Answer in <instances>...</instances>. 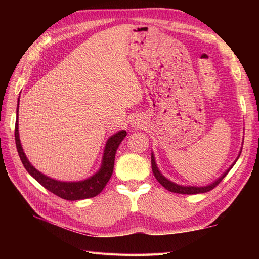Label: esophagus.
I'll return each instance as SVG.
<instances>
[{"label":"esophagus","mask_w":259,"mask_h":259,"mask_svg":"<svg viewBox=\"0 0 259 259\" xmlns=\"http://www.w3.org/2000/svg\"><path fill=\"white\" fill-rule=\"evenodd\" d=\"M133 124H134V125H138V126H139V125H141V122H140V121H137V120H136V121H134V123H133Z\"/></svg>","instance_id":"1"}]
</instances>
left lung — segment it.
Listing matches in <instances>:
<instances>
[{
    "instance_id": "obj_1",
    "label": "left lung",
    "mask_w": 259,
    "mask_h": 259,
    "mask_svg": "<svg viewBox=\"0 0 259 259\" xmlns=\"http://www.w3.org/2000/svg\"><path fill=\"white\" fill-rule=\"evenodd\" d=\"M241 152V151H240ZM240 152L237 157V159L234 161V163L230 166L226 171H225L221 177H219L217 180H214L213 183H211L210 185H207V186H203V187H196V186H181V185H177L172 183V181H170L169 179H167L159 171V169L157 167V163L155 160V156H153V153H151V167H152V172L155 175L156 179L160 183L161 186H163L164 188L167 190L171 191V192H176V194H183V195H195V194H202V192H207V191H210L211 189H213L214 187H216L221 181L226 177V175L229 172V170L234 167V164L236 163V161L238 160V158L240 156Z\"/></svg>"
}]
</instances>
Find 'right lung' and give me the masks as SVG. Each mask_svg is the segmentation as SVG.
Listing matches in <instances>:
<instances>
[{"instance_id":"obj_1","label":"right lung","mask_w":259,"mask_h":259,"mask_svg":"<svg viewBox=\"0 0 259 259\" xmlns=\"http://www.w3.org/2000/svg\"><path fill=\"white\" fill-rule=\"evenodd\" d=\"M19 102H20V98L18 100V108H16L18 120H19ZM18 120L15 121V130H14L16 149H18L20 159L22 163H23L24 168L26 169V171L29 172L38 184L42 185L49 191H51L52 194L67 200L87 199V198H92L100 194L104 187H106V185L108 184L109 179L111 178L112 176L115 152H117V149L119 145L121 144V141H122L124 137L126 136L125 130L119 131V133L114 134L108 139L106 147H104L101 167L95 175H92L91 177L81 181H60L43 175L42 172H40L38 170H36L34 167H33L31 162L27 160L20 141Z\"/></svg>"}]
</instances>
